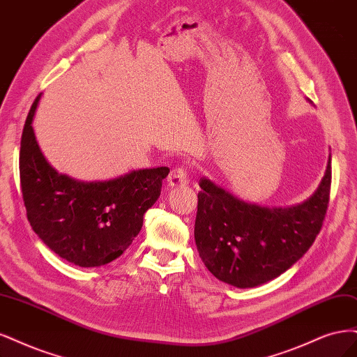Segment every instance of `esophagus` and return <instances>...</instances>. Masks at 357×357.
Instances as JSON below:
<instances>
[{
  "instance_id": "obj_1",
  "label": "esophagus",
  "mask_w": 357,
  "mask_h": 357,
  "mask_svg": "<svg viewBox=\"0 0 357 357\" xmlns=\"http://www.w3.org/2000/svg\"><path fill=\"white\" fill-rule=\"evenodd\" d=\"M190 178H188V169L185 166H176L172 169L170 175L167 178L169 185L176 187V185H185L188 183Z\"/></svg>"
}]
</instances>
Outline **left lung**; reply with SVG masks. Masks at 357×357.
<instances>
[{
	"label": "left lung",
	"mask_w": 357,
	"mask_h": 357,
	"mask_svg": "<svg viewBox=\"0 0 357 357\" xmlns=\"http://www.w3.org/2000/svg\"><path fill=\"white\" fill-rule=\"evenodd\" d=\"M331 158L316 192L292 208H261L202 179L194 237L204 266L228 284L254 287L291 268L314 243L331 192Z\"/></svg>",
	"instance_id": "left-lung-1"
}]
</instances>
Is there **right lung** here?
I'll list each match as a JSON object with an SVG mask.
<instances>
[{
  "label": "right lung",
  "instance_id": "right-lung-1",
  "mask_svg": "<svg viewBox=\"0 0 357 357\" xmlns=\"http://www.w3.org/2000/svg\"><path fill=\"white\" fill-rule=\"evenodd\" d=\"M38 95L20 141L22 197L33 231L54 254L79 267L117 259L139 234L144 215L157 202L167 167L133 170L117 179L82 182L45 162L32 129Z\"/></svg>",
  "mask_w": 357,
  "mask_h": 357
}]
</instances>
